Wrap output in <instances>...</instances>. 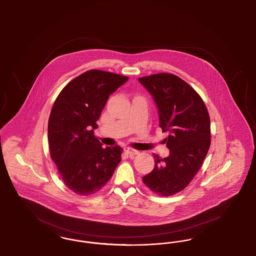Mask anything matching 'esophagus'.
Segmentation results:
<instances>
[{"label": "esophagus", "mask_w": 256, "mask_h": 256, "mask_svg": "<svg viewBox=\"0 0 256 256\" xmlns=\"http://www.w3.org/2000/svg\"><path fill=\"white\" fill-rule=\"evenodd\" d=\"M124 152H126V154H128L130 158H134V156H136V154H138L137 150H135L132 148H128V146L124 148Z\"/></svg>", "instance_id": "esophagus-1"}]
</instances>
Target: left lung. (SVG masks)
Wrapping results in <instances>:
<instances>
[{
	"mask_svg": "<svg viewBox=\"0 0 256 256\" xmlns=\"http://www.w3.org/2000/svg\"><path fill=\"white\" fill-rule=\"evenodd\" d=\"M138 80L156 102L159 126L169 132L165 143L170 148L168 158L154 154V169L143 176V182L158 195H174L191 182L206 156L209 114L200 96L176 74H156Z\"/></svg>",
	"mask_w": 256,
	"mask_h": 256,
	"instance_id": "8db88e82",
	"label": "left lung"
}]
</instances>
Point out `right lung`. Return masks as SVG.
Listing matches in <instances>:
<instances>
[{"mask_svg": "<svg viewBox=\"0 0 256 256\" xmlns=\"http://www.w3.org/2000/svg\"><path fill=\"white\" fill-rule=\"evenodd\" d=\"M128 76L89 70L61 90L48 122L50 158L64 184L80 196L96 194L121 162L122 148H104L94 135L97 121L110 94Z\"/></svg>", "mask_w": 256, "mask_h": 256, "instance_id": "right-lung-1", "label": "right lung"}]
</instances>
